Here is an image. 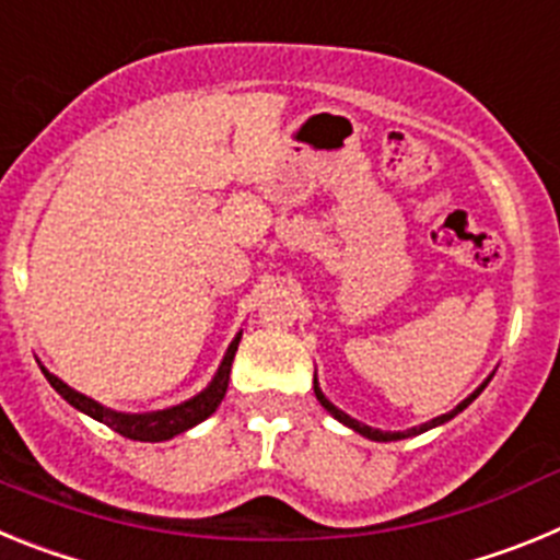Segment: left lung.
Instances as JSON below:
<instances>
[{
	"mask_svg": "<svg viewBox=\"0 0 560 560\" xmlns=\"http://www.w3.org/2000/svg\"><path fill=\"white\" fill-rule=\"evenodd\" d=\"M485 387H488V381H485V384H482V387L477 389V393H474V395H468V398H465L463 404H459V407H454L452 412H448V415H440V418L429 420V423H423V427L407 429V432H378V429H370V427H364V423H359V420H353V418H350V415L339 412V409H336L334 404H330V400L325 398L323 393H319V387H316V381H314V393H316V400H319V404H323V407L328 409V412L334 415L336 420H341V423H345V427H350V429H353V432L364 434V438H370V440H400V438H412V434H420V432H427V429H432V427H440V423H446V420H452L454 415H457V412H463V409L468 407V404H471V400L477 398V395L482 393Z\"/></svg>",
	"mask_w": 560,
	"mask_h": 560,
	"instance_id": "obj_1",
	"label": "left lung"
}]
</instances>
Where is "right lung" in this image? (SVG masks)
Returning <instances> with one entry per match:
<instances>
[{"label":"right lung","mask_w":560,"mask_h":560,"mask_svg":"<svg viewBox=\"0 0 560 560\" xmlns=\"http://www.w3.org/2000/svg\"><path fill=\"white\" fill-rule=\"evenodd\" d=\"M237 341H241V336H235V341H232L230 350H226L224 361H221L219 373H215V378H212V384L205 389V393L196 395L192 400H185V404H179V407L162 409V412H148V415L112 412V409L101 407L97 400L86 398V395H81V393H75L72 387H67L61 378H56V375L47 373V370H44V375H47V381L52 384V389H56L63 400H69L72 407L81 409V412H86L89 418L101 420V423H106L108 429H114V432L122 434V438H128V440L160 443V440H171L173 434L187 432V429H192L196 423H201V420L210 418V415L219 409L221 398H224L226 387H230V370H232V359H235Z\"/></svg>","instance_id":"obj_1"}]
</instances>
